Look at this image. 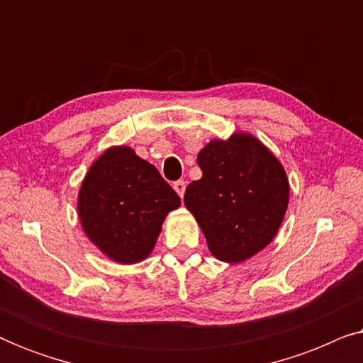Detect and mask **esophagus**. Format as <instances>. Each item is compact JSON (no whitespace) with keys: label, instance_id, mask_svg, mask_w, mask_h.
<instances>
[{"label":"esophagus","instance_id":"34e87169","mask_svg":"<svg viewBox=\"0 0 363 363\" xmlns=\"http://www.w3.org/2000/svg\"><path fill=\"white\" fill-rule=\"evenodd\" d=\"M173 188H175V191L178 193V196L183 198V195H185V188H186V183L183 180H178L173 183Z\"/></svg>","mask_w":363,"mask_h":363}]
</instances>
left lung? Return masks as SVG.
Masks as SVG:
<instances>
[{"mask_svg":"<svg viewBox=\"0 0 363 363\" xmlns=\"http://www.w3.org/2000/svg\"><path fill=\"white\" fill-rule=\"evenodd\" d=\"M203 177L185 190V206L216 259L241 262L266 247L284 220L289 182L279 160L250 133L211 140L198 153Z\"/></svg>","mask_w":363,"mask_h":363,"instance_id":"1","label":"left lung"}]
</instances>
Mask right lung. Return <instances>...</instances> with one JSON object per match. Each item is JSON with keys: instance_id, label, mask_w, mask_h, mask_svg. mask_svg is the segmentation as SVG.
I'll list each match as a JSON object with an SVG mask.
<instances>
[{"instance_id": "right-lung-1", "label": "right lung", "mask_w": 363, "mask_h": 363, "mask_svg": "<svg viewBox=\"0 0 363 363\" xmlns=\"http://www.w3.org/2000/svg\"><path fill=\"white\" fill-rule=\"evenodd\" d=\"M180 196L152 163L128 147H112L89 168L79 191V218L94 245L121 264L150 255Z\"/></svg>"}]
</instances>
